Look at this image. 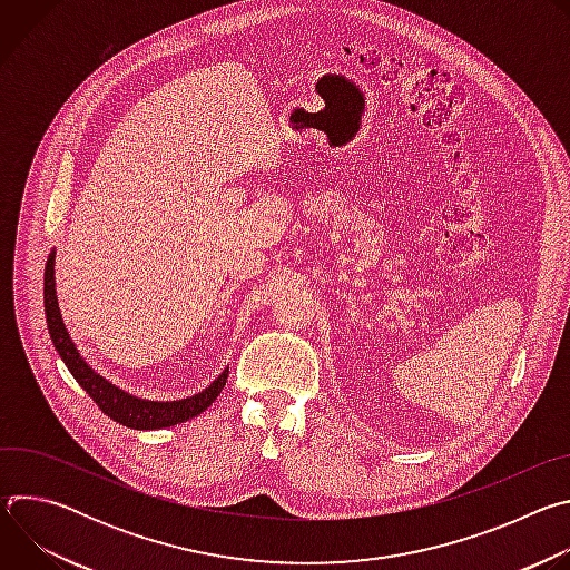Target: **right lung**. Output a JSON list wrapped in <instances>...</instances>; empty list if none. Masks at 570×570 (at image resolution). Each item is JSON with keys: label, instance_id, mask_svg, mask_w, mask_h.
Masks as SVG:
<instances>
[{"label": "right lung", "instance_id": "1", "mask_svg": "<svg viewBox=\"0 0 570 570\" xmlns=\"http://www.w3.org/2000/svg\"><path fill=\"white\" fill-rule=\"evenodd\" d=\"M53 266H56V250L49 253L47 266H45V315H47L49 336L53 341L58 356L71 372V376L95 399V403L110 420L135 431H155V429H169V426L189 422L209 409V405L216 401V396L220 394V390L225 387L229 367H225L205 390L185 399H174V401H153V399L130 394L128 390L115 385L110 379L92 370L90 363L80 356L76 343L71 341L62 322V313L56 295Z\"/></svg>", "mask_w": 570, "mask_h": 570}]
</instances>
